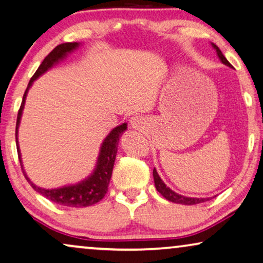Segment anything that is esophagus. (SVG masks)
I'll use <instances>...</instances> for the list:
<instances>
[{"instance_id": "obj_1", "label": "esophagus", "mask_w": 263, "mask_h": 263, "mask_svg": "<svg viewBox=\"0 0 263 263\" xmlns=\"http://www.w3.org/2000/svg\"><path fill=\"white\" fill-rule=\"evenodd\" d=\"M146 125V120L142 116H133L130 118V126L135 130H143Z\"/></svg>"}]
</instances>
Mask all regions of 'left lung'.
Wrapping results in <instances>:
<instances>
[{
  "mask_svg": "<svg viewBox=\"0 0 263 263\" xmlns=\"http://www.w3.org/2000/svg\"><path fill=\"white\" fill-rule=\"evenodd\" d=\"M211 46H213V48L216 50L217 57L219 58V60L222 61V64H224L227 66H229V67H232L230 62L227 60L226 57L222 54L221 49H219L215 44H211ZM154 179H155V185H156L157 191H158V193L162 195L164 198H166L167 201H170L172 203H178V204H184V205H193V204H198V203L209 201V198L186 197V196H183V195H179L177 193H175V191H172L169 186L165 185V183H164L162 181V178L159 177L158 172H157L156 169H154Z\"/></svg>",
  "mask_w": 263,
  "mask_h": 263,
  "instance_id": "left-lung-1",
  "label": "left lung"
}]
</instances>
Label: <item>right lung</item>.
I'll return each instance as SVG.
<instances>
[{
  "label": "right lung",
  "instance_id": "1",
  "mask_svg": "<svg viewBox=\"0 0 263 263\" xmlns=\"http://www.w3.org/2000/svg\"><path fill=\"white\" fill-rule=\"evenodd\" d=\"M80 44L78 42H66V44H61L57 46L45 58V60L41 62L39 68L31 79L29 80L28 87H27L25 94H23V99L20 106L18 113H17V120H16V147H17V155L20 159V164H21V169L23 171V175L31 187L39 194L45 196L49 201H52L57 204L65 205V206H72V208H85L96 204V203L100 202L104 198L105 194L107 193V187L109 179H111L113 165H115L116 155L118 151V143L120 136L123 132L127 128V124L124 123L113 128V130L108 133V136L104 139L103 144H101L99 156H98L96 169L93 170L91 176L81 181L80 183L74 184V185H66L62 187H58V189H42L40 186H36L35 184L30 181L28 176L25 172L21 160V152H20V146L17 142V132L20 126V120H21L22 111L25 107L26 97L28 93L30 86L33 82L37 79L39 77L42 76L45 72H47L49 68H52L54 65L61 61L62 59L67 57V54L72 53L76 50Z\"/></svg>",
  "mask_w": 263,
  "mask_h": 263
}]
</instances>
